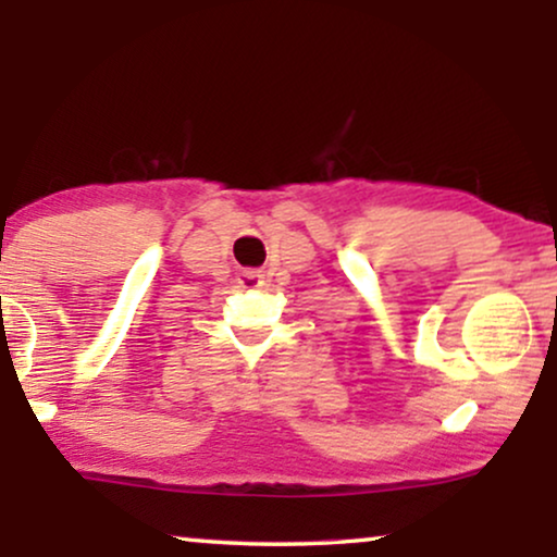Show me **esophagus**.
Here are the masks:
<instances>
[{
    "instance_id": "1",
    "label": "esophagus",
    "mask_w": 557,
    "mask_h": 557,
    "mask_svg": "<svg viewBox=\"0 0 557 557\" xmlns=\"http://www.w3.org/2000/svg\"><path fill=\"white\" fill-rule=\"evenodd\" d=\"M243 284H248V286H261V284H263V273L258 271V269L243 271Z\"/></svg>"
}]
</instances>
